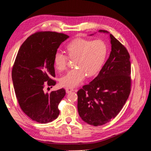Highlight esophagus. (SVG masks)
<instances>
[{
	"label": "esophagus",
	"mask_w": 151,
	"mask_h": 151,
	"mask_svg": "<svg viewBox=\"0 0 151 151\" xmlns=\"http://www.w3.org/2000/svg\"><path fill=\"white\" fill-rule=\"evenodd\" d=\"M65 91H66L67 93H69V92L74 91V89L73 88H70V87H66L65 88Z\"/></svg>",
	"instance_id": "esophagus-1"
}]
</instances>
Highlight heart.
<instances>
[{"mask_svg":"<svg viewBox=\"0 0 151 151\" xmlns=\"http://www.w3.org/2000/svg\"><path fill=\"white\" fill-rule=\"evenodd\" d=\"M66 52L73 62L74 69L67 72L60 78L61 85L68 87H75L86 78L96 75L105 63L109 52L106 42L101 40H92L77 38L66 46ZM68 57L60 51H57L53 57V63L58 71L65 70Z\"/></svg>","mask_w":151,"mask_h":151,"instance_id":"b5f03b06","label":"heart"}]
</instances>
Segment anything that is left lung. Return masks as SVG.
Here are the masks:
<instances>
[{"mask_svg": "<svg viewBox=\"0 0 151 151\" xmlns=\"http://www.w3.org/2000/svg\"><path fill=\"white\" fill-rule=\"evenodd\" d=\"M100 32H106L100 30ZM111 51L98 75L77 92L78 111L84 122L94 126L114 119L128 98L131 86L130 56L127 49L110 34Z\"/></svg>", "mask_w": 151, "mask_h": 151, "instance_id": "obj_1", "label": "left lung"}]
</instances>
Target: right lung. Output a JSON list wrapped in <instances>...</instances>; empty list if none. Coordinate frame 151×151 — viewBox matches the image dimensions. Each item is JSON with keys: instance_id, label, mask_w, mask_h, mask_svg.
I'll return each mask as SVG.
<instances>
[{"instance_id": "obj_1", "label": "right lung", "mask_w": 151, "mask_h": 151, "mask_svg": "<svg viewBox=\"0 0 151 151\" xmlns=\"http://www.w3.org/2000/svg\"><path fill=\"white\" fill-rule=\"evenodd\" d=\"M69 37L56 32H37L30 36L18 50L12 69L15 94L22 111L33 121L46 124L59 115L58 106L65 95L60 88L45 93L44 87L55 86L53 57Z\"/></svg>"}]
</instances>
